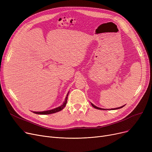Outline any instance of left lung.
<instances>
[{"label": "left lung", "instance_id": "left-lung-1", "mask_svg": "<svg viewBox=\"0 0 152 152\" xmlns=\"http://www.w3.org/2000/svg\"><path fill=\"white\" fill-rule=\"evenodd\" d=\"M91 105H92V106L94 107V108H96V109H98V110H106V109H103V108H99V107H96L95 105H94L93 103H91ZM124 105H123V106H122V107H118V108H112V109H110V110H117V109H119V108H123V107H124ZM107 110H108V109H107Z\"/></svg>", "mask_w": 152, "mask_h": 152}]
</instances>
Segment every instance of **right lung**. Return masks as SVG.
Returning a JSON list of instances; mask_svg holds the SVG:
<instances>
[{"mask_svg":"<svg viewBox=\"0 0 152 152\" xmlns=\"http://www.w3.org/2000/svg\"><path fill=\"white\" fill-rule=\"evenodd\" d=\"M69 92L67 94L66 97L65 98V101L63 103V104L60 106H59L58 107H57L55 108L52 109V110H47V111H34V113L36 114H38V115H49V114H52V113H55L56 112H58V111H61V110H63L66 105L67 103V100H68V95Z\"/></svg>","mask_w":152,"mask_h":152,"instance_id":"obj_1","label":"right lung"}]
</instances>
